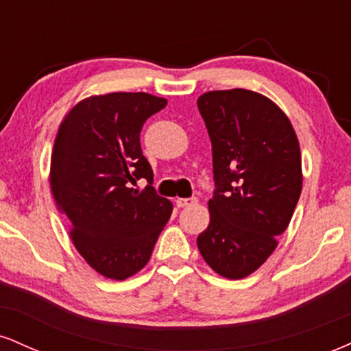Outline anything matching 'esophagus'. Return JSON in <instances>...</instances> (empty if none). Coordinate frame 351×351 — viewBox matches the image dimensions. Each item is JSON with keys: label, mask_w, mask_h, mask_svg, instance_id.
I'll return each instance as SVG.
<instances>
[{"label": "esophagus", "mask_w": 351, "mask_h": 351, "mask_svg": "<svg viewBox=\"0 0 351 351\" xmlns=\"http://www.w3.org/2000/svg\"><path fill=\"white\" fill-rule=\"evenodd\" d=\"M198 203L196 198H178L176 199V206L178 208H186V206H195Z\"/></svg>", "instance_id": "obj_1"}]
</instances>
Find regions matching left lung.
<instances>
[{"label":"left lung","mask_w":351,"mask_h":351,"mask_svg":"<svg viewBox=\"0 0 351 351\" xmlns=\"http://www.w3.org/2000/svg\"><path fill=\"white\" fill-rule=\"evenodd\" d=\"M213 145L216 191L209 226L198 236L206 264L226 279H244L277 247L302 191L300 145L285 112L247 88L199 95Z\"/></svg>","instance_id":"1"}]
</instances>
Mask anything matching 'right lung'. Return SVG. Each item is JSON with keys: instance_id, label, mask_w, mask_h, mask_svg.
Wrapping results in <instances>:
<instances>
[{"instance_id": "obj_1", "label": "right lung", "mask_w": 351, "mask_h": 351, "mask_svg": "<svg viewBox=\"0 0 351 351\" xmlns=\"http://www.w3.org/2000/svg\"><path fill=\"white\" fill-rule=\"evenodd\" d=\"M167 99L147 92L90 95L67 112L51 155L49 184L56 206L66 215L74 247L84 261L112 280H125L150 261L170 219V199L152 186L150 163L140 147L147 119Z\"/></svg>"}]
</instances>
